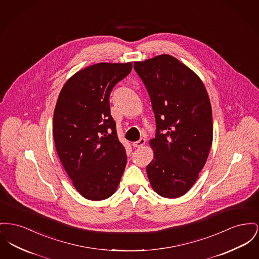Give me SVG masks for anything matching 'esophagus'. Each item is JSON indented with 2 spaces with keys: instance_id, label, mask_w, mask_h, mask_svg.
Returning a JSON list of instances; mask_svg holds the SVG:
<instances>
[{
  "instance_id": "34e87169",
  "label": "esophagus",
  "mask_w": 259,
  "mask_h": 259,
  "mask_svg": "<svg viewBox=\"0 0 259 259\" xmlns=\"http://www.w3.org/2000/svg\"><path fill=\"white\" fill-rule=\"evenodd\" d=\"M145 143H146V140L143 139V138H141L139 141L134 142L132 145H133L134 148H142V147L145 145Z\"/></svg>"
}]
</instances>
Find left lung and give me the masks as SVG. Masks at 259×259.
Here are the masks:
<instances>
[{
    "instance_id": "obj_1",
    "label": "left lung",
    "mask_w": 259,
    "mask_h": 259,
    "mask_svg": "<svg viewBox=\"0 0 259 259\" xmlns=\"http://www.w3.org/2000/svg\"><path fill=\"white\" fill-rule=\"evenodd\" d=\"M151 98L155 138L147 174L161 197L185 195L198 180L212 144V109L200 78L170 55L135 61Z\"/></svg>"
}]
</instances>
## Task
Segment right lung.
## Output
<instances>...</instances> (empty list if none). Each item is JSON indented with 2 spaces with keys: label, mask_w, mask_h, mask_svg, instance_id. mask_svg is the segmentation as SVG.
Instances as JSON below:
<instances>
[{
  "label": "right lung",
  "mask_w": 259,
  "mask_h": 259,
  "mask_svg": "<svg viewBox=\"0 0 259 259\" xmlns=\"http://www.w3.org/2000/svg\"><path fill=\"white\" fill-rule=\"evenodd\" d=\"M132 62H100L79 70L61 89L53 119L58 155L78 193L90 200L112 196L127 162L109 95Z\"/></svg>",
  "instance_id": "obj_1"
}]
</instances>
